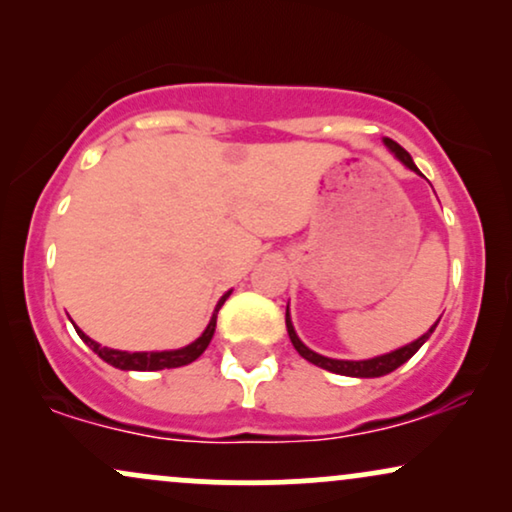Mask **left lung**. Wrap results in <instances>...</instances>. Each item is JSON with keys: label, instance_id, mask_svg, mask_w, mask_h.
<instances>
[{"label": "left lung", "instance_id": "obj_1", "mask_svg": "<svg viewBox=\"0 0 512 512\" xmlns=\"http://www.w3.org/2000/svg\"><path fill=\"white\" fill-rule=\"evenodd\" d=\"M385 146L387 149L395 154L399 161L404 163L409 170H414V173H419V168L414 166V161H411V156L407 151L402 149L397 142H392V139H385ZM421 175V173H419ZM438 325V322H436ZM436 325L431 327L426 334H421L416 342H411L407 346H402V349H395L390 351V354H383V356H375V358H366V361H339V358H327V356H320L315 354L313 349H308L301 339H298L296 330H293V322H291V315H289V308H286V330H289V337H291V344L296 346V351L301 354L305 361L315 363V366L330 370V373H337V375H349V378H380V375H387L392 373V370H397L402 363H407L411 356L416 354V351L424 346V342L428 337H431L433 330H436Z\"/></svg>", "mask_w": 512, "mask_h": 512}]
</instances>
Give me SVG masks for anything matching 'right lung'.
Instances as JSON below:
<instances>
[{
  "mask_svg": "<svg viewBox=\"0 0 512 512\" xmlns=\"http://www.w3.org/2000/svg\"><path fill=\"white\" fill-rule=\"evenodd\" d=\"M231 296V291L223 293L221 301L216 303L214 308V315H211L207 330L202 332V337L195 339L192 344L182 346V349H173V351H134V354H129V351H117V349H108V346H101L98 342H93L91 337H86L84 332L76 327V334H79L84 342L91 346L93 351H96L98 356L103 358L105 363H110V366L120 368V370H163V368H180V366H187V363L197 361L199 356L204 354V349H207L211 337H214V330H216V315H219L221 305L226 303V298Z\"/></svg>",
  "mask_w": 512,
  "mask_h": 512,
  "instance_id": "1",
  "label": "right lung"
}]
</instances>
